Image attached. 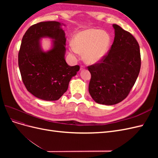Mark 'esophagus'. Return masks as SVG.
I'll list each match as a JSON object with an SVG mask.
<instances>
[{"label":"esophagus","instance_id":"34e87169","mask_svg":"<svg viewBox=\"0 0 158 158\" xmlns=\"http://www.w3.org/2000/svg\"><path fill=\"white\" fill-rule=\"evenodd\" d=\"M85 69V66H81V67H80V70H84Z\"/></svg>","mask_w":158,"mask_h":158}]
</instances>
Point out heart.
<instances>
[{"mask_svg": "<svg viewBox=\"0 0 158 158\" xmlns=\"http://www.w3.org/2000/svg\"><path fill=\"white\" fill-rule=\"evenodd\" d=\"M111 37L106 31L97 29H88L76 34L70 44L69 49L74 55L83 53V59L88 64H95L108 54Z\"/></svg>", "mask_w": 158, "mask_h": 158, "instance_id": "b5f03b06", "label": "heart"}]
</instances>
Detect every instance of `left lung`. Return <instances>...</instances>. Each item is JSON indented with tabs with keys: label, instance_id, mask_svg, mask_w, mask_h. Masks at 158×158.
<instances>
[{
	"label": "left lung",
	"instance_id": "left-lung-1",
	"mask_svg": "<svg viewBox=\"0 0 158 158\" xmlns=\"http://www.w3.org/2000/svg\"><path fill=\"white\" fill-rule=\"evenodd\" d=\"M114 38L108 55L99 63L88 66L89 93L99 104L112 106L125 99L139 74L140 47L129 32L113 24Z\"/></svg>",
	"mask_w": 158,
	"mask_h": 158
}]
</instances>
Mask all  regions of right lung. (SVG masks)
<instances>
[{"instance_id":"obj_1","label":"right lung","mask_w":158,"mask_h":158,"mask_svg":"<svg viewBox=\"0 0 158 158\" xmlns=\"http://www.w3.org/2000/svg\"><path fill=\"white\" fill-rule=\"evenodd\" d=\"M59 22H40L31 26L23 36L18 53V66L27 91L45 101L58 100L68 89L71 78L80 66L65 60L66 37ZM52 39L51 49H42L41 39Z\"/></svg>"}]
</instances>
